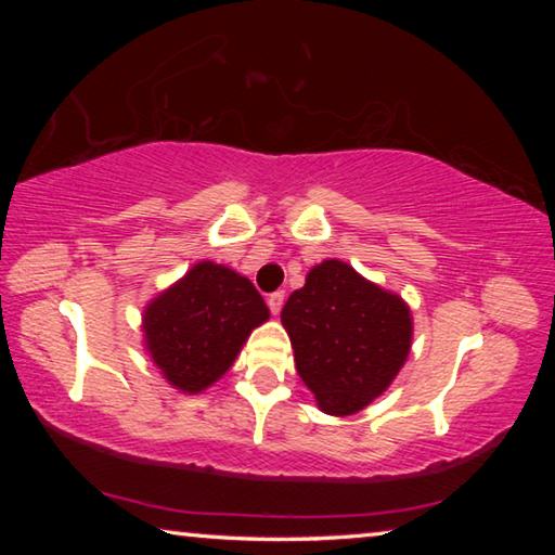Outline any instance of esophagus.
Wrapping results in <instances>:
<instances>
[{"mask_svg": "<svg viewBox=\"0 0 555 555\" xmlns=\"http://www.w3.org/2000/svg\"><path fill=\"white\" fill-rule=\"evenodd\" d=\"M284 298H286L284 291H274V294H269V298H267L269 311L274 313V315H279L281 313V306H284Z\"/></svg>", "mask_w": 555, "mask_h": 555, "instance_id": "obj_1", "label": "esophagus"}]
</instances>
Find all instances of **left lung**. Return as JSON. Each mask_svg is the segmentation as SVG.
<instances>
[{
  "instance_id": "8db88e82",
  "label": "left lung",
  "mask_w": 555,
  "mask_h": 555,
  "mask_svg": "<svg viewBox=\"0 0 555 555\" xmlns=\"http://www.w3.org/2000/svg\"><path fill=\"white\" fill-rule=\"evenodd\" d=\"M281 325L298 377L327 416H352L382 397L406 362L413 318L406 300L340 259L308 271L288 296Z\"/></svg>"
}]
</instances>
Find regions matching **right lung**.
<instances>
[{
    "label": "right lung",
    "instance_id": "obj_1",
    "mask_svg": "<svg viewBox=\"0 0 555 555\" xmlns=\"http://www.w3.org/2000/svg\"><path fill=\"white\" fill-rule=\"evenodd\" d=\"M269 321L264 298L247 276L198 261L149 300L144 350L181 393H201L232 367L255 327Z\"/></svg>",
    "mask_w": 555,
    "mask_h": 555
}]
</instances>
